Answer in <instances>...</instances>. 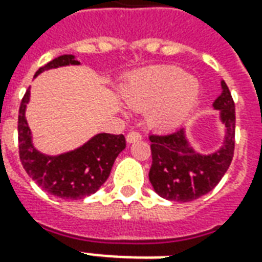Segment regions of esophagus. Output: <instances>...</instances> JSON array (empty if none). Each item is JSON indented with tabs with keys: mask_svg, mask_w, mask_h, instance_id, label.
Wrapping results in <instances>:
<instances>
[{
	"mask_svg": "<svg viewBox=\"0 0 262 262\" xmlns=\"http://www.w3.org/2000/svg\"><path fill=\"white\" fill-rule=\"evenodd\" d=\"M126 140H127V143L139 142V140H142V135L139 132H129L126 136Z\"/></svg>",
	"mask_w": 262,
	"mask_h": 262,
	"instance_id": "esophagus-1",
	"label": "esophagus"
}]
</instances>
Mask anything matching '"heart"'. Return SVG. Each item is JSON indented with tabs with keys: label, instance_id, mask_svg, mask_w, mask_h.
Listing matches in <instances>:
<instances>
[{
	"label": "heart",
	"instance_id": "1",
	"mask_svg": "<svg viewBox=\"0 0 262 262\" xmlns=\"http://www.w3.org/2000/svg\"><path fill=\"white\" fill-rule=\"evenodd\" d=\"M199 82L182 70L156 66L126 77L122 95L135 109H150L148 120L160 129L182 125L199 99Z\"/></svg>",
	"mask_w": 262,
	"mask_h": 262
}]
</instances>
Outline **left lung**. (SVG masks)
<instances>
[{"label":"left lung","instance_id":"left-lung-1","mask_svg":"<svg viewBox=\"0 0 262 262\" xmlns=\"http://www.w3.org/2000/svg\"><path fill=\"white\" fill-rule=\"evenodd\" d=\"M213 108L219 109L226 136L219 150L212 154H199L188 142L184 127L170 133L150 135L151 168L148 178L160 196L191 202L210 192L230 167L234 154L236 111L229 86L222 81V94Z\"/></svg>","mask_w":262,"mask_h":262}]
</instances>
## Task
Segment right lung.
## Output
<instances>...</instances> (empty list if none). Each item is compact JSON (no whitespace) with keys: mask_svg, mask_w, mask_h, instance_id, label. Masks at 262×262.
Instances as JSON below:
<instances>
[{"mask_svg":"<svg viewBox=\"0 0 262 262\" xmlns=\"http://www.w3.org/2000/svg\"><path fill=\"white\" fill-rule=\"evenodd\" d=\"M80 64L73 54H63L37 70L36 75L45 70L61 66ZM31 91L22 98L18 116L19 159L24 168L43 191L61 199H82L95 193L108 180L112 165L119 153L126 147L123 135L99 133L81 147L59 154L48 156L40 153L32 143V133L25 118L26 103Z\"/></svg>","mask_w":262,"mask_h":262,"instance_id":"1","label":"right lung"}]
</instances>
